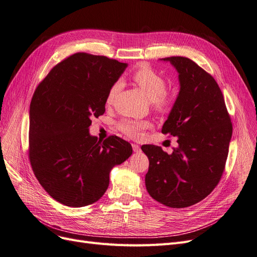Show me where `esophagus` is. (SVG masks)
Here are the masks:
<instances>
[{
  "instance_id": "obj_1",
  "label": "esophagus",
  "mask_w": 257,
  "mask_h": 257,
  "mask_svg": "<svg viewBox=\"0 0 257 257\" xmlns=\"http://www.w3.org/2000/svg\"><path fill=\"white\" fill-rule=\"evenodd\" d=\"M132 147H133L134 152H139V151H141V147H139L137 144H133V145H132Z\"/></svg>"
}]
</instances>
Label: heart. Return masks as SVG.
I'll return each mask as SVG.
<instances>
[{
  "instance_id": "heart-1",
  "label": "heart",
  "mask_w": 257,
  "mask_h": 257,
  "mask_svg": "<svg viewBox=\"0 0 257 257\" xmlns=\"http://www.w3.org/2000/svg\"><path fill=\"white\" fill-rule=\"evenodd\" d=\"M133 80L138 85V88L144 93L145 96L150 100L154 108L159 110H167V108L172 102V98L165 92L166 90V82L164 78L158 73H155L150 67L143 66L139 67L137 71L133 74ZM121 88V82L113 83L106 96V104H112L113 99ZM150 125L148 121L142 120H132V119H124L119 122L118 127L119 130L125 135L137 138L142 135L144 128Z\"/></svg>"
}]
</instances>
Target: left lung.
I'll return each mask as SVG.
<instances>
[{
  "mask_svg": "<svg viewBox=\"0 0 257 257\" xmlns=\"http://www.w3.org/2000/svg\"><path fill=\"white\" fill-rule=\"evenodd\" d=\"M178 73L179 93L162 132L177 138L168 154L161 147L144 145L149 159L146 188L150 196L170 208H185L203 200L219 183L232 134L221 89L211 75L183 57L160 59Z\"/></svg>",
  "mask_w": 257,
  "mask_h": 257,
  "instance_id": "8db88e82",
  "label": "left lung"
}]
</instances>
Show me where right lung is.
<instances>
[{
	"instance_id": "right-lung-1",
	"label": "right lung",
	"mask_w": 257,
	"mask_h": 257,
	"mask_svg": "<svg viewBox=\"0 0 257 257\" xmlns=\"http://www.w3.org/2000/svg\"><path fill=\"white\" fill-rule=\"evenodd\" d=\"M127 63L75 53L54 66L30 105V161L49 195L68 207L95 203L109 185L111 169L133 152L116 136L100 142L91 119L105 112L106 96Z\"/></svg>"
}]
</instances>
